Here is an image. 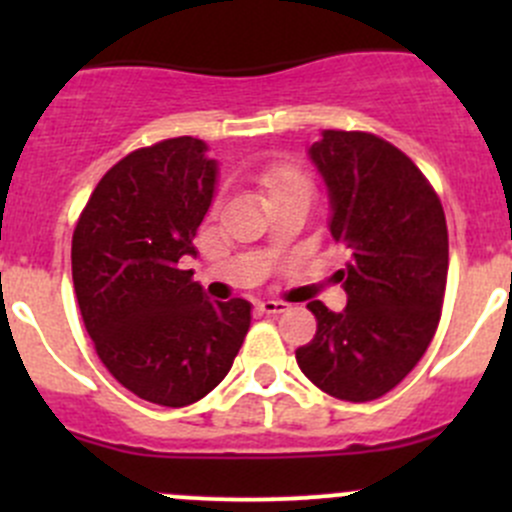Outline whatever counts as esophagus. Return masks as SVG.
I'll return each mask as SVG.
<instances>
[{
  "label": "esophagus",
  "mask_w": 512,
  "mask_h": 512,
  "mask_svg": "<svg viewBox=\"0 0 512 512\" xmlns=\"http://www.w3.org/2000/svg\"><path fill=\"white\" fill-rule=\"evenodd\" d=\"M257 309H260L262 314H282L287 312L289 304L280 302V299H262V302H257Z\"/></svg>",
  "instance_id": "1"
}]
</instances>
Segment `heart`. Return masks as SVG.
Returning <instances> with one entry per match:
<instances>
[{
  "instance_id": "obj_1",
  "label": "heart",
  "mask_w": 512,
  "mask_h": 512,
  "mask_svg": "<svg viewBox=\"0 0 512 512\" xmlns=\"http://www.w3.org/2000/svg\"><path fill=\"white\" fill-rule=\"evenodd\" d=\"M297 180H304V178L297 173V170L289 168V165H272V168H267L265 175H262V185L267 188V193L282 188V185L297 183Z\"/></svg>"
}]
</instances>
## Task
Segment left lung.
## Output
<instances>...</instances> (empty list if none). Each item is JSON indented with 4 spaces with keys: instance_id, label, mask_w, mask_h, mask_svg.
I'll list each match as a JSON object with an SVG mask.
<instances>
[{
    "instance_id": "8db88e82",
    "label": "left lung",
    "mask_w": 512,
    "mask_h": 512,
    "mask_svg": "<svg viewBox=\"0 0 512 512\" xmlns=\"http://www.w3.org/2000/svg\"><path fill=\"white\" fill-rule=\"evenodd\" d=\"M309 160L329 195V232L347 250V307L309 302L317 334L302 374L342 401H374L418 364L436 334L448 277L441 200L414 160L361 131H322Z\"/></svg>"
}]
</instances>
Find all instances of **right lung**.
Listing matches in <instances>:
<instances>
[{"mask_svg": "<svg viewBox=\"0 0 512 512\" xmlns=\"http://www.w3.org/2000/svg\"><path fill=\"white\" fill-rule=\"evenodd\" d=\"M218 160L180 136L128 153L91 193L71 242L86 332L118 384L158 406L195 404L230 371L252 319L247 299L210 302L193 270L195 232Z\"/></svg>", "mask_w": 512, "mask_h": 512, "instance_id": "obj_1", "label": "right lung"}]
</instances>
